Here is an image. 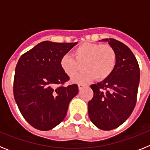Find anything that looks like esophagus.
Wrapping results in <instances>:
<instances>
[{
    "label": "esophagus",
    "instance_id": "1",
    "mask_svg": "<svg viewBox=\"0 0 150 150\" xmlns=\"http://www.w3.org/2000/svg\"><path fill=\"white\" fill-rule=\"evenodd\" d=\"M83 87H84V86H83V84H78V88H79V90H81Z\"/></svg>",
    "mask_w": 150,
    "mask_h": 150
}]
</instances>
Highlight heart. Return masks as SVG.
Here are the masks:
<instances>
[{
    "label": "heart",
    "mask_w": 150,
    "mask_h": 150,
    "mask_svg": "<svg viewBox=\"0 0 150 150\" xmlns=\"http://www.w3.org/2000/svg\"><path fill=\"white\" fill-rule=\"evenodd\" d=\"M72 57L64 55L60 61L62 71L70 77L75 76L83 68L86 71L73 78L76 83H88L107 79L114 71L117 62L115 50L108 44L83 43L72 52Z\"/></svg>",
    "instance_id": "1"
}]
</instances>
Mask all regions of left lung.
I'll return each mask as SVG.
<instances>
[{
	"instance_id": "left-lung-1",
	"label": "left lung",
	"mask_w": 150,
	"mask_h": 150,
	"mask_svg": "<svg viewBox=\"0 0 150 150\" xmlns=\"http://www.w3.org/2000/svg\"><path fill=\"white\" fill-rule=\"evenodd\" d=\"M114 49L117 62L107 79L91 86L94 96L88 103L91 122L104 131L114 129L126 121L137 102L140 82L138 62L126 45L112 38L103 39Z\"/></svg>"
}]
</instances>
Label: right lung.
<instances>
[{"mask_svg": "<svg viewBox=\"0 0 150 150\" xmlns=\"http://www.w3.org/2000/svg\"><path fill=\"white\" fill-rule=\"evenodd\" d=\"M76 43L43 41L24 53L16 67L13 95L25 120L41 131L62 122L69 103L78 93V86H63L69 76L60 61Z\"/></svg>", "mask_w": 150, "mask_h": 150, "instance_id": "obj_1", "label": "right lung"}]
</instances>
